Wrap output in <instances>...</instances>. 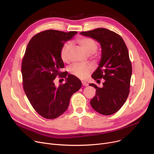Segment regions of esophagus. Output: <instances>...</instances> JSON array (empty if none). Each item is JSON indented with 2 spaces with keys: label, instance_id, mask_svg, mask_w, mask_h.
<instances>
[{
  "label": "esophagus",
  "instance_id": "1",
  "mask_svg": "<svg viewBox=\"0 0 154 154\" xmlns=\"http://www.w3.org/2000/svg\"><path fill=\"white\" fill-rule=\"evenodd\" d=\"M82 85H83V86H88V83H87V82H85V81H82Z\"/></svg>",
  "mask_w": 154,
  "mask_h": 154
}]
</instances>
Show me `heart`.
Masks as SVG:
<instances>
[{
    "instance_id": "heart-1",
    "label": "heart",
    "mask_w": 154,
    "mask_h": 154,
    "mask_svg": "<svg viewBox=\"0 0 154 154\" xmlns=\"http://www.w3.org/2000/svg\"><path fill=\"white\" fill-rule=\"evenodd\" d=\"M77 42L81 47L87 54H93L97 49V44L95 40L89 37H80L77 40ZM71 45L70 43L64 44L60 51V57L63 62L68 59V54ZM92 69L89 66L81 63L74 64L70 67V72L75 77L84 79L89 75Z\"/></svg>"
}]
</instances>
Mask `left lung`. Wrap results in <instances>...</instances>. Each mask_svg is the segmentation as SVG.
<instances>
[{
	"instance_id": "8db88e82",
	"label": "left lung",
	"mask_w": 154,
	"mask_h": 154,
	"mask_svg": "<svg viewBox=\"0 0 154 154\" xmlns=\"http://www.w3.org/2000/svg\"><path fill=\"white\" fill-rule=\"evenodd\" d=\"M80 34L100 44L101 58L92 77L94 80L103 79L105 82L102 88L89 84L97 89L91 104L100 114L112 115L122 107L130 92L132 70L127 47L119 35L105 28L81 32Z\"/></svg>"
}]
</instances>
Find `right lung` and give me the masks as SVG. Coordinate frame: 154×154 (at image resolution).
<instances>
[{"instance_id":"1","label":"right lung","mask_w":154,"mask_h":154,"mask_svg":"<svg viewBox=\"0 0 154 154\" xmlns=\"http://www.w3.org/2000/svg\"><path fill=\"white\" fill-rule=\"evenodd\" d=\"M77 34L47 30L34 35L27 45L21 69L23 90L32 107L45 119L61 116L67 109L72 95L82 86L78 78L67 73L62 75L66 78L64 84L57 87L54 82L64 66L61 48Z\"/></svg>"}]
</instances>
